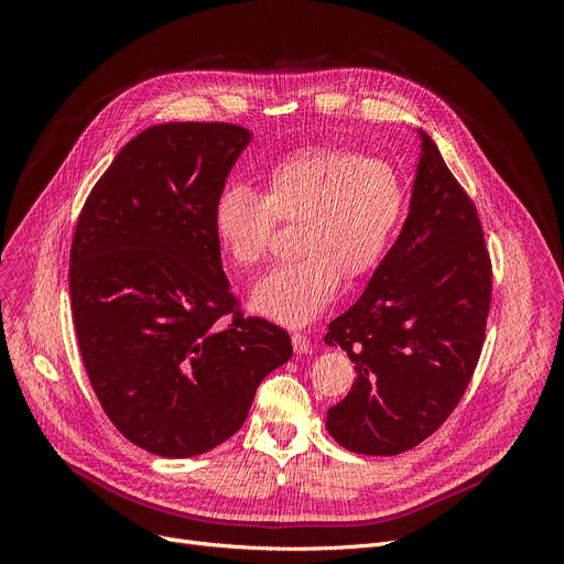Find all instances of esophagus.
<instances>
[{"label":"esophagus","instance_id":"1","mask_svg":"<svg viewBox=\"0 0 564 564\" xmlns=\"http://www.w3.org/2000/svg\"><path fill=\"white\" fill-rule=\"evenodd\" d=\"M292 348H294V352L301 357V355L312 352V341H310L305 335L294 333V335H292Z\"/></svg>","mask_w":564,"mask_h":564}]
</instances>
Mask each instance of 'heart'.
<instances>
[{
	"instance_id": "obj_1",
	"label": "heart",
	"mask_w": 564,
	"mask_h": 564,
	"mask_svg": "<svg viewBox=\"0 0 564 564\" xmlns=\"http://www.w3.org/2000/svg\"><path fill=\"white\" fill-rule=\"evenodd\" d=\"M404 209V183L388 163L321 147L276 165L268 194L248 183L225 185L212 227L223 254L236 268H252L268 254L276 220H299V257L261 276L250 305L276 324L301 328L335 301L341 272L359 276L381 261Z\"/></svg>"
}]
</instances>
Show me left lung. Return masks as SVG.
I'll return each instance as SVG.
<instances>
[{"mask_svg": "<svg viewBox=\"0 0 564 564\" xmlns=\"http://www.w3.org/2000/svg\"><path fill=\"white\" fill-rule=\"evenodd\" d=\"M417 135L404 227L324 339L357 372L326 429L361 455H399L433 435L459 404L487 330L491 261L475 205L431 135Z\"/></svg>", "mask_w": 564, "mask_h": 564, "instance_id": "8db88e82", "label": "left lung"}]
</instances>
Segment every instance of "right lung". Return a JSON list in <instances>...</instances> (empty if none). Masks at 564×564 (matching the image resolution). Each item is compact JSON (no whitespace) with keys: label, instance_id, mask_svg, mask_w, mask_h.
I'll use <instances>...</instances> for the list:
<instances>
[{"label":"right lung","instance_id":"obj_1","mask_svg":"<svg viewBox=\"0 0 564 564\" xmlns=\"http://www.w3.org/2000/svg\"><path fill=\"white\" fill-rule=\"evenodd\" d=\"M250 142L225 122L149 127L77 218L68 288L79 352L113 426L160 457L229 440L259 383L292 357L288 333L265 318L218 324L236 299L212 209Z\"/></svg>","mask_w":564,"mask_h":564}]
</instances>
